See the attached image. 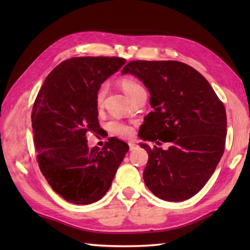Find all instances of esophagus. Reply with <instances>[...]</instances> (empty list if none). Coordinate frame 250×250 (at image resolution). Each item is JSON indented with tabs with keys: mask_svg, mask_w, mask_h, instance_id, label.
Wrapping results in <instances>:
<instances>
[{
	"mask_svg": "<svg viewBox=\"0 0 250 250\" xmlns=\"http://www.w3.org/2000/svg\"><path fill=\"white\" fill-rule=\"evenodd\" d=\"M129 148H130V150L132 151V150L136 149V148H137V145L135 144V143H133V142H130V143H129Z\"/></svg>",
	"mask_w": 250,
	"mask_h": 250,
	"instance_id": "esophagus-1",
	"label": "esophagus"
}]
</instances>
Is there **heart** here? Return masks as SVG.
<instances>
[{
  "instance_id": "heart-1",
  "label": "heart",
  "mask_w": 250,
  "mask_h": 250,
  "mask_svg": "<svg viewBox=\"0 0 250 250\" xmlns=\"http://www.w3.org/2000/svg\"><path fill=\"white\" fill-rule=\"evenodd\" d=\"M121 87L124 89V91L126 94V97L129 98V100L132 97H134L137 92H140L141 90H143V87L139 83L131 81V79H124V81L121 82ZM106 92H107V86H106V84H102L97 92V104L99 106L103 104ZM108 130L110 131V133L120 137H128L132 134V129L130 126L125 124H121L119 121H110L108 124Z\"/></svg>"
}]
</instances>
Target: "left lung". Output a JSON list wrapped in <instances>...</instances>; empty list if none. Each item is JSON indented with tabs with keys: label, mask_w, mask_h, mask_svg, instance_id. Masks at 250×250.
<instances>
[{
	"label": "left lung",
	"mask_w": 250,
	"mask_h": 250,
	"mask_svg": "<svg viewBox=\"0 0 250 250\" xmlns=\"http://www.w3.org/2000/svg\"><path fill=\"white\" fill-rule=\"evenodd\" d=\"M145 84L153 108L139 131L143 141L171 143L167 150L147 143L144 182L161 200L180 202L208 182L224 155L225 106L203 75L178 61H131L121 71Z\"/></svg>",
	"instance_id": "obj_1"
}]
</instances>
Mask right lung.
Wrapping results in <instances>:
<instances>
[{"label": "right lung", "instance_id": "right-lung-1", "mask_svg": "<svg viewBox=\"0 0 250 250\" xmlns=\"http://www.w3.org/2000/svg\"><path fill=\"white\" fill-rule=\"evenodd\" d=\"M125 63L115 57L71 58L50 72L36 97L31 118L37 162L52 190L70 203L102 199L129 150L116 137L102 149L89 148L86 136L100 129L99 88Z\"/></svg>", "mask_w": 250, "mask_h": 250}]
</instances>
